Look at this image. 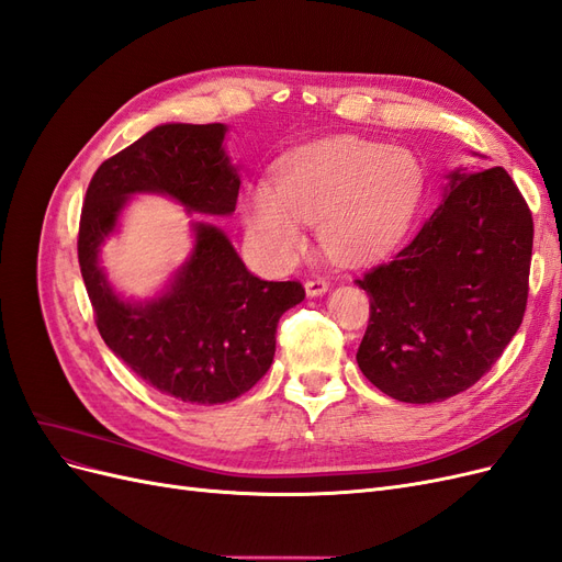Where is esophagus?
Segmentation results:
<instances>
[{"label":"esophagus","instance_id":"esophagus-1","mask_svg":"<svg viewBox=\"0 0 562 562\" xmlns=\"http://www.w3.org/2000/svg\"><path fill=\"white\" fill-rule=\"evenodd\" d=\"M304 288H307V295L316 297V295H323V293H328V288H330V283H328V279H323V277H316V279H310L307 283H304Z\"/></svg>","mask_w":562,"mask_h":562}]
</instances>
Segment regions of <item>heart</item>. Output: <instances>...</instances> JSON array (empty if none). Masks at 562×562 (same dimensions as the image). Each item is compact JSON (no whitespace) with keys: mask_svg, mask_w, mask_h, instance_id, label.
Segmentation results:
<instances>
[{"mask_svg":"<svg viewBox=\"0 0 562 562\" xmlns=\"http://www.w3.org/2000/svg\"><path fill=\"white\" fill-rule=\"evenodd\" d=\"M424 190L419 159L405 147L328 140L304 147L277 171L274 187L252 184L244 201L250 236L277 260L304 241L303 223L337 260H368L405 234Z\"/></svg>","mask_w":562,"mask_h":562,"instance_id":"obj_1","label":"heart"}]
</instances>
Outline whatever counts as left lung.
<instances>
[{"instance_id":"left-lung-1","label":"left lung","mask_w":562,"mask_h":562,"mask_svg":"<svg viewBox=\"0 0 562 562\" xmlns=\"http://www.w3.org/2000/svg\"><path fill=\"white\" fill-rule=\"evenodd\" d=\"M532 236V213L502 166L454 171L413 239L356 279L370 295L356 351L368 382L403 403L446 401L479 382L522 323Z\"/></svg>"}]
</instances>
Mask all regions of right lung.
Returning <instances> with one entry per match:
<instances>
[{"label": "right lung", "mask_w": 562, "mask_h": 562, "mask_svg": "<svg viewBox=\"0 0 562 562\" xmlns=\"http://www.w3.org/2000/svg\"><path fill=\"white\" fill-rule=\"evenodd\" d=\"M223 124H164L105 159L93 173L79 217V267L105 345L135 375L166 396L217 405L239 398L274 361L277 323L304 300L300 281H262L227 236L196 225V246L159 300H119L98 267L126 196L159 192L187 211L227 215L239 184L223 149Z\"/></svg>", "instance_id": "add662e5"}]
</instances>
